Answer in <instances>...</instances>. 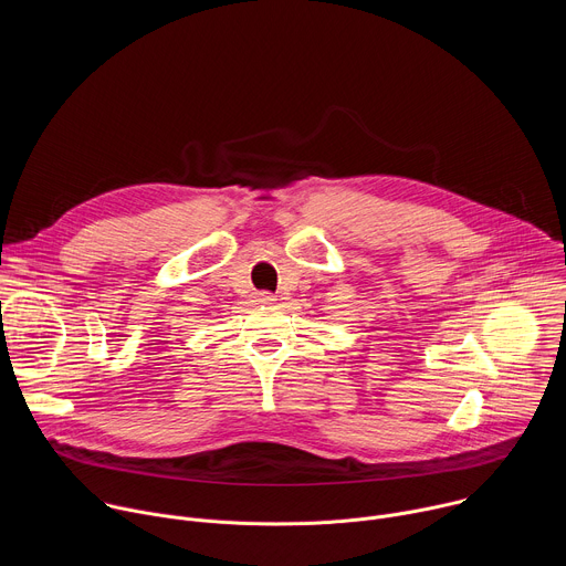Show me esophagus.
Wrapping results in <instances>:
<instances>
[{"instance_id": "34e87169", "label": "esophagus", "mask_w": 566, "mask_h": 566, "mask_svg": "<svg viewBox=\"0 0 566 566\" xmlns=\"http://www.w3.org/2000/svg\"><path fill=\"white\" fill-rule=\"evenodd\" d=\"M277 297L273 295V293H269V291H262V293H258V302H262V304H273Z\"/></svg>"}]
</instances>
